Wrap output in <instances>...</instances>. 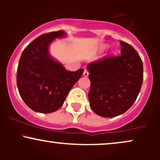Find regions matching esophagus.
<instances>
[{
	"mask_svg": "<svg viewBox=\"0 0 160 160\" xmlns=\"http://www.w3.org/2000/svg\"><path fill=\"white\" fill-rule=\"evenodd\" d=\"M88 75H89V71H88L86 69H85V70H84V71H83V76L84 77H87Z\"/></svg>",
	"mask_w": 160,
	"mask_h": 160,
	"instance_id": "esophagus-1",
	"label": "esophagus"
}]
</instances>
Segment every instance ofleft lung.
Wrapping results in <instances>:
<instances>
[{"mask_svg":"<svg viewBox=\"0 0 160 160\" xmlns=\"http://www.w3.org/2000/svg\"><path fill=\"white\" fill-rule=\"evenodd\" d=\"M121 55L110 56L87 65L91 87L89 104L96 114L117 117L128 111L136 100L143 82V62L137 51L120 42Z\"/></svg>","mask_w":160,"mask_h":160,"instance_id":"left-lung-1","label":"left lung"}]
</instances>
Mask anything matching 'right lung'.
Instances as JSON below:
<instances>
[{"mask_svg":"<svg viewBox=\"0 0 160 160\" xmlns=\"http://www.w3.org/2000/svg\"><path fill=\"white\" fill-rule=\"evenodd\" d=\"M63 31L43 34L27 46L20 57L16 82L20 96L36 112L49 113L63 104L84 69L69 71L49 55V46Z\"/></svg>","mask_w":160,"mask_h":160,"instance_id":"add662e5","label":"right lung"}]
</instances>
